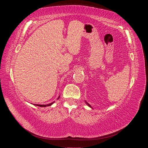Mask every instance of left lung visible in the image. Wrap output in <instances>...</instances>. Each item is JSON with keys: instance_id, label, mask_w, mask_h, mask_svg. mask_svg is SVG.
Returning a JSON list of instances; mask_svg holds the SVG:
<instances>
[{"instance_id": "1", "label": "left lung", "mask_w": 148, "mask_h": 148, "mask_svg": "<svg viewBox=\"0 0 148 148\" xmlns=\"http://www.w3.org/2000/svg\"><path fill=\"white\" fill-rule=\"evenodd\" d=\"M86 104H87V105H88V106H89V107H91V105H90V104H88V102H86Z\"/></svg>"}]
</instances>
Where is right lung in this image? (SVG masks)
<instances>
[{
	"label": "right lung",
	"mask_w": 148,
	"mask_h": 148,
	"mask_svg": "<svg viewBox=\"0 0 148 148\" xmlns=\"http://www.w3.org/2000/svg\"><path fill=\"white\" fill-rule=\"evenodd\" d=\"M59 97H60V96H59V97H58V99H59ZM53 102H54L50 103V104H45V105H41V104H34V105L37 106H39V107H47V106H51V105H52L53 104Z\"/></svg>",
	"instance_id": "add662e5"
}]
</instances>
